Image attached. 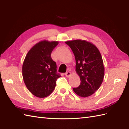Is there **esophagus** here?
Masks as SVG:
<instances>
[{
  "instance_id": "1",
  "label": "esophagus",
  "mask_w": 129,
  "mask_h": 129,
  "mask_svg": "<svg viewBox=\"0 0 129 129\" xmlns=\"http://www.w3.org/2000/svg\"><path fill=\"white\" fill-rule=\"evenodd\" d=\"M71 75H72V74H71V72H67L65 73V76H66L67 77H69Z\"/></svg>"
}]
</instances>
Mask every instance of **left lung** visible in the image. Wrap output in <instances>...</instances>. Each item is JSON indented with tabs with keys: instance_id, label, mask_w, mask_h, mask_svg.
Instances as JSON below:
<instances>
[{
	"instance_id": "1",
	"label": "left lung",
	"mask_w": 129,
	"mask_h": 129,
	"mask_svg": "<svg viewBox=\"0 0 129 129\" xmlns=\"http://www.w3.org/2000/svg\"><path fill=\"white\" fill-rule=\"evenodd\" d=\"M74 54L76 73L81 83L74 91L78 96L86 98L99 88L104 77V66L101 55L96 46L85 40H73L65 42Z\"/></svg>"
}]
</instances>
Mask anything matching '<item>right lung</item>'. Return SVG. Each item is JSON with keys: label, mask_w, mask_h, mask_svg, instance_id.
Returning <instances> with one entry per match:
<instances>
[{"label": "right lung", "mask_w": 129, "mask_h": 129, "mask_svg": "<svg viewBox=\"0 0 129 129\" xmlns=\"http://www.w3.org/2000/svg\"><path fill=\"white\" fill-rule=\"evenodd\" d=\"M58 44L57 41H40L30 49L24 60V82L29 91L38 98L50 95L60 77L56 73V62L51 57L52 51Z\"/></svg>", "instance_id": "right-lung-1"}]
</instances>
